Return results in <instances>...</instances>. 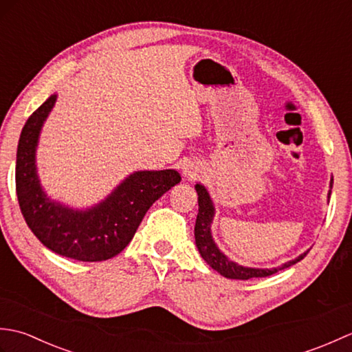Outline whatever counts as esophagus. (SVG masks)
<instances>
[{"label": "esophagus", "mask_w": 352, "mask_h": 352, "mask_svg": "<svg viewBox=\"0 0 352 352\" xmlns=\"http://www.w3.org/2000/svg\"><path fill=\"white\" fill-rule=\"evenodd\" d=\"M182 172H183V175H184L186 178H189V180H193V178H195V177L198 175L199 168H198V164L186 163V164H183Z\"/></svg>", "instance_id": "34e87169"}]
</instances>
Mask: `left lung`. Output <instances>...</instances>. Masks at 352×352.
<instances>
[{"label": "left lung", "mask_w": 352, "mask_h": 352, "mask_svg": "<svg viewBox=\"0 0 352 352\" xmlns=\"http://www.w3.org/2000/svg\"><path fill=\"white\" fill-rule=\"evenodd\" d=\"M331 186H333V178H331ZM195 189L198 193V214H197V222H195V243L198 246V251L201 257L206 260V263L213 267L216 272L226 276V278L231 280H250V278H258V276H269L272 274H276L281 269H286L292 265L298 263V261L302 260L307 256L309 251L302 252L301 256L296 258L287 261L278 267H271V269H257V267H246L241 266L231 261L226 254L221 252V250L216 246L213 237H212V222L214 216V207L212 203V198L208 195L207 189L203 184H195ZM331 195V190L328 192V198Z\"/></svg>", "instance_id": "left-lung-1"}]
</instances>
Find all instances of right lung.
Returning a JSON list of instances; mask_svg holds the SVG:
<instances>
[{
  "label": "right lung",
  "instance_id": "add662e5",
  "mask_svg": "<svg viewBox=\"0 0 352 352\" xmlns=\"http://www.w3.org/2000/svg\"><path fill=\"white\" fill-rule=\"evenodd\" d=\"M51 95L21 131L16 153V195L28 228L48 250L80 261H102L121 252L148 208L182 182L174 169L138 170L110 195L86 210H74L43 192L36 170V146L45 119L54 107Z\"/></svg>",
  "mask_w": 352,
  "mask_h": 352
}]
</instances>
